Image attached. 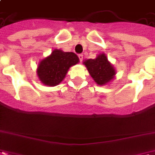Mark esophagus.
<instances>
[{
	"mask_svg": "<svg viewBox=\"0 0 155 155\" xmlns=\"http://www.w3.org/2000/svg\"><path fill=\"white\" fill-rule=\"evenodd\" d=\"M78 57H79V59H80V61H83V59H84V56L82 54H80L79 55V56H78Z\"/></svg>",
	"mask_w": 155,
	"mask_h": 155,
	"instance_id": "34e87169",
	"label": "esophagus"
}]
</instances>
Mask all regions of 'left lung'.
<instances>
[{
    "label": "left lung",
    "instance_id": "obj_1",
    "mask_svg": "<svg viewBox=\"0 0 155 155\" xmlns=\"http://www.w3.org/2000/svg\"><path fill=\"white\" fill-rule=\"evenodd\" d=\"M83 64L86 66L89 74L95 83L104 86L114 80L116 70L104 52L98 54L94 59H86Z\"/></svg>",
    "mask_w": 155,
    "mask_h": 155
}]
</instances>
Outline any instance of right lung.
<instances>
[{
  "label": "right lung",
  "instance_id": "right-lung-1",
  "mask_svg": "<svg viewBox=\"0 0 155 155\" xmlns=\"http://www.w3.org/2000/svg\"><path fill=\"white\" fill-rule=\"evenodd\" d=\"M79 61V57L74 52L54 49L49 56L40 61L37 68L38 77L44 85H58L65 79L69 69Z\"/></svg>",
  "mask_w": 155,
  "mask_h": 155
}]
</instances>
